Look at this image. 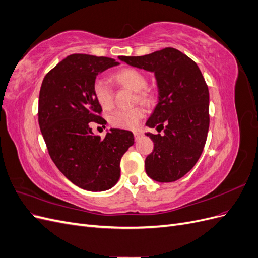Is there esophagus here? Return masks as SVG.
Returning <instances> with one entry per match:
<instances>
[{
  "mask_svg": "<svg viewBox=\"0 0 258 258\" xmlns=\"http://www.w3.org/2000/svg\"><path fill=\"white\" fill-rule=\"evenodd\" d=\"M134 135H135V139L136 140H139L140 138H142V136H143L142 132H140V131H135Z\"/></svg>",
  "mask_w": 258,
  "mask_h": 258,
  "instance_id": "1",
  "label": "esophagus"
}]
</instances>
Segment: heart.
<instances>
[{"mask_svg":"<svg viewBox=\"0 0 258 258\" xmlns=\"http://www.w3.org/2000/svg\"><path fill=\"white\" fill-rule=\"evenodd\" d=\"M114 79L119 84L126 86L131 90L137 91V99L139 101H147L151 93L145 89L146 77L134 68H124L114 75ZM92 92L98 103L103 108L111 107L113 104V90L110 83L104 77H98L93 82ZM144 117V111L141 107L126 108V110H117L110 116L112 126L120 129H136Z\"/></svg>","mask_w":258,"mask_h":258,"instance_id":"heart-1","label":"heart"}]
</instances>
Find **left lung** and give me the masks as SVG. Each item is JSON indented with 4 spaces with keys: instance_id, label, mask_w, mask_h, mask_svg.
Here are the masks:
<instances>
[{
    "instance_id": "obj_1",
    "label": "left lung",
    "mask_w": 258,
    "mask_h": 258,
    "mask_svg": "<svg viewBox=\"0 0 258 258\" xmlns=\"http://www.w3.org/2000/svg\"><path fill=\"white\" fill-rule=\"evenodd\" d=\"M119 60L147 72L157 83L158 101L146 126L165 135L146 132L154 151L145 159V171L154 181L174 182L196 165L209 130V89L196 62L175 48Z\"/></svg>"
}]
</instances>
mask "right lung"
I'll return each mask as SVG.
<instances>
[{"label":"right lung","mask_w":258,"mask_h":258,"mask_svg":"<svg viewBox=\"0 0 258 258\" xmlns=\"http://www.w3.org/2000/svg\"><path fill=\"white\" fill-rule=\"evenodd\" d=\"M106 57L74 53L44 77L38 97V124L50 158L69 181L89 191L112 188L120 159L134 145L131 131L110 129L101 139L89 122H106L92 92L96 77L118 66Z\"/></svg>","instance_id":"obj_1"}]
</instances>
